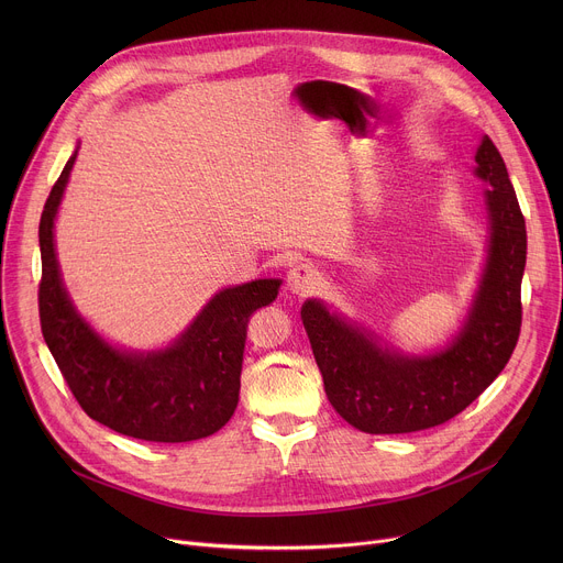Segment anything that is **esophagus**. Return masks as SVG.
I'll list each match as a JSON object with an SVG mask.
<instances>
[{
    "instance_id": "1",
    "label": "esophagus",
    "mask_w": 563,
    "mask_h": 563,
    "mask_svg": "<svg viewBox=\"0 0 563 563\" xmlns=\"http://www.w3.org/2000/svg\"><path fill=\"white\" fill-rule=\"evenodd\" d=\"M318 283H320V272L311 263H298L287 272V287L298 296L313 291Z\"/></svg>"
}]
</instances>
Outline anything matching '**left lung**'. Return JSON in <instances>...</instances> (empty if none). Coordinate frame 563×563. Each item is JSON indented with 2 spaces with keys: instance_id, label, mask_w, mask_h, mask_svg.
<instances>
[{
  "instance_id": "left-lung-1",
  "label": "left lung",
  "mask_w": 563,
  "mask_h": 563,
  "mask_svg": "<svg viewBox=\"0 0 563 563\" xmlns=\"http://www.w3.org/2000/svg\"><path fill=\"white\" fill-rule=\"evenodd\" d=\"M486 180L490 256L461 334L448 350L408 358L318 300L300 309L316 365L334 410L367 434H406L441 426L463 412L510 361L521 332L526 220L499 148L486 135L474 155Z\"/></svg>"
}]
</instances>
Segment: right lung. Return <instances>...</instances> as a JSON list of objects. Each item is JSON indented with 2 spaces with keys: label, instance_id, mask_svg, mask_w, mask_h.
I'll use <instances>...</instances> for the list:
<instances>
[{
  "label": "right lung",
  "instance_id": "1",
  "mask_svg": "<svg viewBox=\"0 0 563 563\" xmlns=\"http://www.w3.org/2000/svg\"><path fill=\"white\" fill-rule=\"evenodd\" d=\"M77 151L53 185L40 218V323L75 400L93 421L133 439L185 443L218 432L233 415L250 316L276 300L280 280H254L216 294L165 352L129 354L104 343L62 287L53 220Z\"/></svg>",
  "mask_w": 563,
  "mask_h": 563
}]
</instances>
